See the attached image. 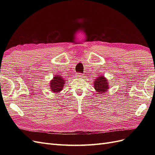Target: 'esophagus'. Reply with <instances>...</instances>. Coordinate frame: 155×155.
<instances>
[{
    "mask_svg": "<svg viewBox=\"0 0 155 155\" xmlns=\"http://www.w3.org/2000/svg\"><path fill=\"white\" fill-rule=\"evenodd\" d=\"M77 76H78V78H84V74H81V73H78Z\"/></svg>",
    "mask_w": 155,
    "mask_h": 155,
    "instance_id": "obj_1",
    "label": "esophagus"
}]
</instances>
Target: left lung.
<instances>
[{"mask_svg":"<svg viewBox=\"0 0 155 155\" xmlns=\"http://www.w3.org/2000/svg\"><path fill=\"white\" fill-rule=\"evenodd\" d=\"M94 85V88L97 92V94H101L102 93L104 94L108 91L107 89L109 88L107 80L104 76L97 77V78L95 79Z\"/></svg>","mask_w":155,"mask_h":155,"instance_id":"8db88e82","label":"left lung"}]
</instances>
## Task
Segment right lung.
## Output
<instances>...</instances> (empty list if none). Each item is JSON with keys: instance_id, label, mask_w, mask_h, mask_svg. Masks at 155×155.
Returning a JSON list of instances; mask_svg holds the SVG:
<instances>
[{"instance_id": "obj_1", "label": "right lung", "mask_w": 155, "mask_h": 155, "mask_svg": "<svg viewBox=\"0 0 155 155\" xmlns=\"http://www.w3.org/2000/svg\"><path fill=\"white\" fill-rule=\"evenodd\" d=\"M64 83L65 79L62 76H58V75L55 76L50 83L51 91L55 93L61 91L64 85Z\"/></svg>"}]
</instances>
